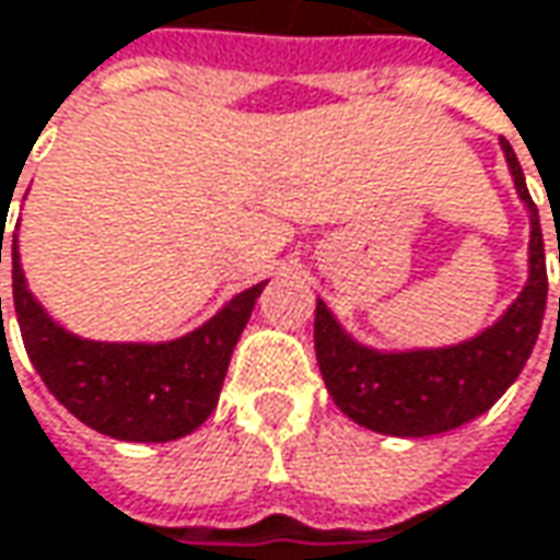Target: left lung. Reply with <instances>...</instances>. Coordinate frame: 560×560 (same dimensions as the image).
Listing matches in <instances>:
<instances>
[{"label": "left lung", "instance_id": "obj_1", "mask_svg": "<svg viewBox=\"0 0 560 560\" xmlns=\"http://www.w3.org/2000/svg\"><path fill=\"white\" fill-rule=\"evenodd\" d=\"M501 150L517 197L529 212V276L517 301L492 326L445 348L376 351L353 341L331 310L316 301L313 341L319 373L331 401L353 423L401 439L439 435L486 413L521 376L546 316V244L521 162L508 140H501Z\"/></svg>", "mask_w": 560, "mask_h": 560}]
</instances>
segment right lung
Listing matches in <instances>:
<instances>
[{
    "label": "right lung",
    "mask_w": 560,
    "mask_h": 560,
    "mask_svg": "<svg viewBox=\"0 0 560 560\" xmlns=\"http://www.w3.org/2000/svg\"><path fill=\"white\" fill-rule=\"evenodd\" d=\"M262 288L266 281L234 294L212 319L172 341H90L61 328L31 294L12 237L14 316L34 370L81 423L121 442H175L207 423Z\"/></svg>",
    "instance_id": "1"
}]
</instances>
